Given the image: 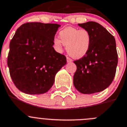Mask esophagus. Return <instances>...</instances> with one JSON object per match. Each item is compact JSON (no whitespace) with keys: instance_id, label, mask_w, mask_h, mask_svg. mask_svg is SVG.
Masks as SVG:
<instances>
[{"instance_id":"1","label":"esophagus","mask_w":127,"mask_h":127,"mask_svg":"<svg viewBox=\"0 0 127 127\" xmlns=\"http://www.w3.org/2000/svg\"><path fill=\"white\" fill-rule=\"evenodd\" d=\"M66 60H67V63H71L72 61H73V60H72L71 58H69V57H67V58H66Z\"/></svg>"}]
</instances>
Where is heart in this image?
I'll return each instance as SVG.
<instances>
[{
    "instance_id": "b5f03b06",
    "label": "heart",
    "mask_w": 127,
    "mask_h": 127,
    "mask_svg": "<svg viewBox=\"0 0 127 127\" xmlns=\"http://www.w3.org/2000/svg\"><path fill=\"white\" fill-rule=\"evenodd\" d=\"M59 39H54V47L62 50V44L66 46L67 53L75 59H80L87 54L92 44L90 32L86 29L67 27L59 33Z\"/></svg>"
}]
</instances>
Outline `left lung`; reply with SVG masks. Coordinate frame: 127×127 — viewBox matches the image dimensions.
Masks as SVG:
<instances>
[{
  "instance_id": "obj_1",
  "label": "left lung",
  "mask_w": 127,
  "mask_h": 127,
  "mask_svg": "<svg viewBox=\"0 0 127 127\" xmlns=\"http://www.w3.org/2000/svg\"><path fill=\"white\" fill-rule=\"evenodd\" d=\"M78 26L90 32L92 44L86 56L74 61L77 69L73 84L83 94L102 92L110 86L115 76L118 64L115 39L96 22L90 21Z\"/></svg>"
}]
</instances>
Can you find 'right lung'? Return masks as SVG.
Segmentation results:
<instances>
[{"mask_svg":"<svg viewBox=\"0 0 127 127\" xmlns=\"http://www.w3.org/2000/svg\"><path fill=\"white\" fill-rule=\"evenodd\" d=\"M60 25L28 22L17 29L9 45L7 65L15 86L26 94L46 93L66 64L64 55L53 47Z\"/></svg>","mask_w":127,"mask_h":127,"instance_id":"right-lung-1","label":"right lung"}]
</instances>
